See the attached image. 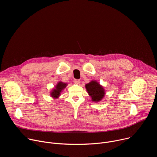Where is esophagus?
Segmentation results:
<instances>
[{"label": "esophagus", "mask_w": 157, "mask_h": 157, "mask_svg": "<svg viewBox=\"0 0 157 157\" xmlns=\"http://www.w3.org/2000/svg\"><path fill=\"white\" fill-rule=\"evenodd\" d=\"M74 82L76 84H79L80 83V80L79 79H74Z\"/></svg>", "instance_id": "1"}]
</instances>
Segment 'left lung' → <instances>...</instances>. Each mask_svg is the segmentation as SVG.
<instances>
[{
	"label": "left lung",
	"instance_id": "1",
	"mask_svg": "<svg viewBox=\"0 0 157 157\" xmlns=\"http://www.w3.org/2000/svg\"><path fill=\"white\" fill-rule=\"evenodd\" d=\"M89 95L91 96L93 102L101 101L105 96L104 87L96 81H92L85 85Z\"/></svg>",
	"mask_w": 157,
	"mask_h": 157
}]
</instances>
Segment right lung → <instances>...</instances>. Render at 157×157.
I'll list each match as a JSON object with an SVG mask.
<instances>
[{
	"label": "right lung",
	"instance_id": "right-lung-1",
	"mask_svg": "<svg viewBox=\"0 0 157 157\" xmlns=\"http://www.w3.org/2000/svg\"><path fill=\"white\" fill-rule=\"evenodd\" d=\"M67 84L63 82H58L55 86V88L53 89L50 93L51 96L54 99H57L61 94V93L63 91V89L66 87Z\"/></svg>",
	"mask_w": 157,
	"mask_h": 157
}]
</instances>
